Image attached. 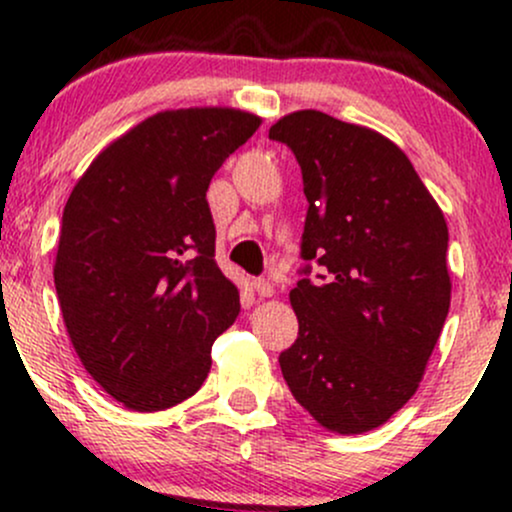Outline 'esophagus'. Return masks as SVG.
Returning <instances> with one entry per match:
<instances>
[{
	"label": "esophagus",
	"instance_id": "obj_1",
	"mask_svg": "<svg viewBox=\"0 0 512 512\" xmlns=\"http://www.w3.org/2000/svg\"><path fill=\"white\" fill-rule=\"evenodd\" d=\"M255 293L260 298H272L274 296V284H272V281H267V279H257L255 281Z\"/></svg>",
	"mask_w": 512,
	"mask_h": 512
}]
</instances>
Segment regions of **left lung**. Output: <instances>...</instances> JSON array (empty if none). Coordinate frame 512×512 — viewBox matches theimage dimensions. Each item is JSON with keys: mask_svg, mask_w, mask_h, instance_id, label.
Here are the masks:
<instances>
[{"mask_svg": "<svg viewBox=\"0 0 512 512\" xmlns=\"http://www.w3.org/2000/svg\"><path fill=\"white\" fill-rule=\"evenodd\" d=\"M269 137L296 154L303 257L327 269L289 293L298 339L281 373L322 428L373 431L419 390L443 332L448 223L407 154L375 129L296 110Z\"/></svg>", "mask_w": 512, "mask_h": 512, "instance_id": "obj_1", "label": "left lung"}]
</instances>
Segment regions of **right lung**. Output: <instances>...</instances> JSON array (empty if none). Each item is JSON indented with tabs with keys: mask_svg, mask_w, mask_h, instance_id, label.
I'll return each instance as SVG.
<instances>
[{
	"mask_svg": "<svg viewBox=\"0 0 512 512\" xmlns=\"http://www.w3.org/2000/svg\"><path fill=\"white\" fill-rule=\"evenodd\" d=\"M248 110H163L93 158L62 214L55 289L76 356L132 411H161L207 380L238 289L214 260L216 170L257 127Z\"/></svg>",
	"mask_w": 512,
	"mask_h": 512,
	"instance_id": "add662e5",
	"label": "right lung"
}]
</instances>
